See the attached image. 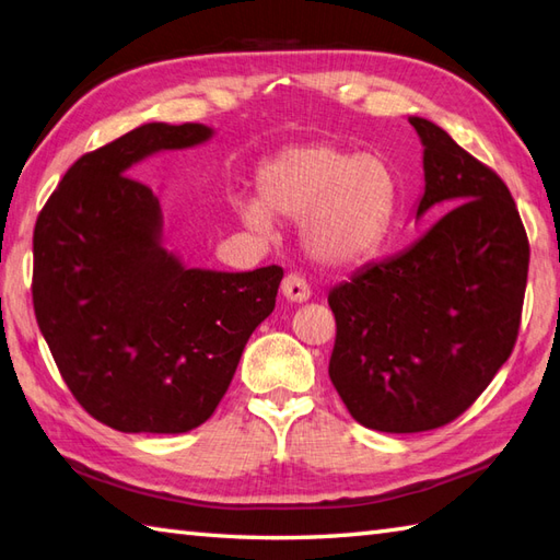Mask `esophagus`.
<instances>
[{
  "mask_svg": "<svg viewBox=\"0 0 560 560\" xmlns=\"http://www.w3.org/2000/svg\"><path fill=\"white\" fill-rule=\"evenodd\" d=\"M281 293L283 299L291 303H305L311 299V287H307L305 279L299 277V273H289V277L281 281Z\"/></svg>",
  "mask_w": 560,
  "mask_h": 560,
  "instance_id": "esophagus-1",
  "label": "esophagus"
}]
</instances>
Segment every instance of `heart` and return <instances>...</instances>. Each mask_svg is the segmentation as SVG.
Listing matches in <instances>:
<instances>
[{
  "mask_svg": "<svg viewBox=\"0 0 560 560\" xmlns=\"http://www.w3.org/2000/svg\"><path fill=\"white\" fill-rule=\"evenodd\" d=\"M257 199L237 217L269 235L273 219L301 221L305 253L325 267L361 265L383 247L395 219L397 185L380 153H353L329 141L283 149L255 173Z\"/></svg>",
  "mask_w": 560,
  "mask_h": 560,
  "instance_id": "b5f03b06",
  "label": "heart"
}]
</instances>
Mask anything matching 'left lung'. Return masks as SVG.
<instances>
[{
	"mask_svg": "<svg viewBox=\"0 0 560 560\" xmlns=\"http://www.w3.org/2000/svg\"><path fill=\"white\" fill-rule=\"evenodd\" d=\"M423 144L413 217L447 212L401 255L329 291V377L349 413L383 433L433 431L467 411L515 347L529 243L505 183L443 127Z\"/></svg>",
	"mask_w": 560,
	"mask_h": 560,
	"instance_id": "8db88e82",
	"label": "left lung"
}]
</instances>
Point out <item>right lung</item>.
<instances>
[{"label":"right lung","mask_w":560,"mask_h":560,"mask_svg":"<svg viewBox=\"0 0 560 560\" xmlns=\"http://www.w3.org/2000/svg\"><path fill=\"white\" fill-rule=\"evenodd\" d=\"M199 122H147L81 156L33 233V307L67 387L122 433H187L217 411L283 269L187 267L132 175L161 151L207 144Z\"/></svg>","instance_id":"right-lung-1"}]
</instances>
